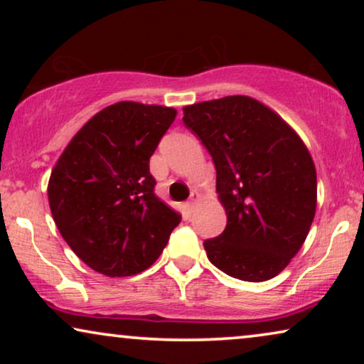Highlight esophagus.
Here are the masks:
<instances>
[{
	"mask_svg": "<svg viewBox=\"0 0 364 364\" xmlns=\"http://www.w3.org/2000/svg\"><path fill=\"white\" fill-rule=\"evenodd\" d=\"M198 200H200V193H198V192H192L191 193V200H188L187 202V210L188 212H192L193 210V208H196V205H197V202Z\"/></svg>",
	"mask_w": 364,
	"mask_h": 364,
	"instance_id": "obj_1",
	"label": "esophagus"
}]
</instances>
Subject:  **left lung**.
Returning a JSON list of instances; mask_svg holds the SVG:
<instances>
[{
	"mask_svg": "<svg viewBox=\"0 0 364 364\" xmlns=\"http://www.w3.org/2000/svg\"><path fill=\"white\" fill-rule=\"evenodd\" d=\"M217 171L227 227L203 242L218 270L243 282L277 277L300 250L316 210V171L298 134L265 104L228 96L183 107Z\"/></svg>",
	"mask_w": 364,
	"mask_h": 364,
	"instance_id": "1",
	"label": "left lung"
}]
</instances>
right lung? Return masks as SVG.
I'll return each mask as SVG.
<instances>
[{
    "mask_svg": "<svg viewBox=\"0 0 364 364\" xmlns=\"http://www.w3.org/2000/svg\"><path fill=\"white\" fill-rule=\"evenodd\" d=\"M177 111L122 101L84 124L48 183L59 233L89 268L131 277L166 248L181 213L156 196L149 161Z\"/></svg>",
    "mask_w": 364,
    "mask_h": 364,
    "instance_id": "right-lung-1",
    "label": "right lung"
}]
</instances>
